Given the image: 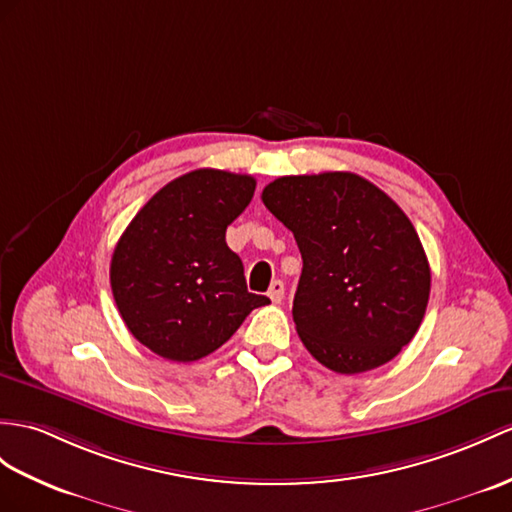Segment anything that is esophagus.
Returning <instances> with one entry per match:
<instances>
[{"mask_svg": "<svg viewBox=\"0 0 512 512\" xmlns=\"http://www.w3.org/2000/svg\"><path fill=\"white\" fill-rule=\"evenodd\" d=\"M267 295H269V299H271L273 304H280L282 299H284V282H280V280H273V282H271V286H269Z\"/></svg>", "mask_w": 512, "mask_h": 512, "instance_id": "obj_1", "label": "esophagus"}]
</instances>
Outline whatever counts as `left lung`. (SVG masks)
<instances>
[{"label": "left lung", "mask_w": 512, "mask_h": 512, "mask_svg": "<svg viewBox=\"0 0 512 512\" xmlns=\"http://www.w3.org/2000/svg\"><path fill=\"white\" fill-rule=\"evenodd\" d=\"M263 204L304 260L293 321L306 350L345 376L400 354L430 297L428 258L404 210L350 171L278 178Z\"/></svg>", "instance_id": "8db88e82"}]
</instances>
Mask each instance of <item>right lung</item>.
I'll return each mask as SVG.
<instances>
[{
	"mask_svg": "<svg viewBox=\"0 0 512 512\" xmlns=\"http://www.w3.org/2000/svg\"><path fill=\"white\" fill-rule=\"evenodd\" d=\"M256 180L195 169L136 213L112 252L110 286L121 319L154 354L191 363L226 343L269 297L247 291L226 230L252 202Z\"/></svg>",
	"mask_w": 512,
	"mask_h": 512,
	"instance_id": "right-lung-1",
	"label": "right lung"
}]
</instances>
